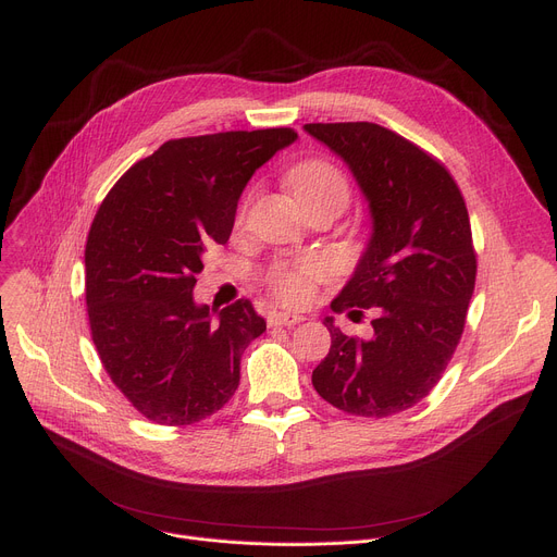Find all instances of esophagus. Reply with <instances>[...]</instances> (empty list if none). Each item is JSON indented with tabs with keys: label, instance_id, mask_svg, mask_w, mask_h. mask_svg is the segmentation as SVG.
<instances>
[{
	"label": "esophagus",
	"instance_id": "1",
	"mask_svg": "<svg viewBox=\"0 0 557 557\" xmlns=\"http://www.w3.org/2000/svg\"><path fill=\"white\" fill-rule=\"evenodd\" d=\"M302 315L298 313H286V311H271L269 313V325H280V327H290V325H298L302 323Z\"/></svg>",
	"mask_w": 557,
	"mask_h": 557
}]
</instances>
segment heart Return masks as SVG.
Masks as SVG:
<instances>
[{
  "label": "heart",
  "instance_id": "b5f03b06",
  "mask_svg": "<svg viewBox=\"0 0 557 557\" xmlns=\"http://www.w3.org/2000/svg\"><path fill=\"white\" fill-rule=\"evenodd\" d=\"M288 185L300 202L315 198H338L347 202L349 196L343 173L325 160H305L290 169ZM330 275L332 269L327 261L307 259L296 263V267H282L273 271L271 286L277 300L284 305H307L315 294V284Z\"/></svg>",
  "mask_w": 557,
  "mask_h": 557
}]
</instances>
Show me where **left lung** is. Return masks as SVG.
I'll list each match as a JSON object with an SVG mask.
<instances>
[{
	"label": "left lung",
	"instance_id": "1",
	"mask_svg": "<svg viewBox=\"0 0 557 557\" xmlns=\"http://www.w3.org/2000/svg\"><path fill=\"white\" fill-rule=\"evenodd\" d=\"M302 128L345 162L370 212L366 250L330 307H376L370 338L323 320L332 347L311 382L345 413L388 418L431 393L460 341L476 280L470 216L449 171L397 133L370 122Z\"/></svg>",
	"mask_w": 557,
	"mask_h": 557
}]
</instances>
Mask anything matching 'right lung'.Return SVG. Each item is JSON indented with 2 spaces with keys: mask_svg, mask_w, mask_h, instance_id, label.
Here are the masks:
<instances>
[{
  "mask_svg": "<svg viewBox=\"0 0 557 557\" xmlns=\"http://www.w3.org/2000/svg\"><path fill=\"white\" fill-rule=\"evenodd\" d=\"M298 139L290 128L164 141L133 164L95 216L85 246L92 341L114 386L156 424L221 411L244 349L263 332L250 300H194L210 244H225L252 173Z\"/></svg>",
  "mask_w": 557,
  "mask_h": 557,
  "instance_id": "add662e5",
  "label": "right lung"
}]
</instances>
